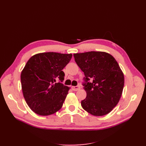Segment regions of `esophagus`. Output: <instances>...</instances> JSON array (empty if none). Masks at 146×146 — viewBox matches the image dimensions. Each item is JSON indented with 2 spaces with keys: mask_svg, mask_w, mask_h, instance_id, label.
Wrapping results in <instances>:
<instances>
[{
  "mask_svg": "<svg viewBox=\"0 0 146 146\" xmlns=\"http://www.w3.org/2000/svg\"><path fill=\"white\" fill-rule=\"evenodd\" d=\"M72 89L73 91H77L78 90H79L80 89V87L79 86H72Z\"/></svg>",
  "mask_w": 146,
  "mask_h": 146,
  "instance_id": "1",
  "label": "esophagus"
}]
</instances>
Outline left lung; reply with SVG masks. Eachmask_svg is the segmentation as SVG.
I'll list each match as a JSON object with an SVG mask.
<instances>
[{"mask_svg":"<svg viewBox=\"0 0 146 146\" xmlns=\"http://www.w3.org/2000/svg\"><path fill=\"white\" fill-rule=\"evenodd\" d=\"M74 56L85 74L82 85L86 98L81 102L82 108L92 115H106L118 104L124 86V77L117 62L104 52L74 54Z\"/></svg>","mask_w":146,"mask_h":146,"instance_id":"obj_1","label":"left lung"}]
</instances>
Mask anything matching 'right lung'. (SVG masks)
Listing matches in <instances>:
<instances>
[{
  "label": "right lung",
  "instance_id": "obj_1",
  "mask_svg": "<svg viewBox=\"0 0 146 146\" xmlns=\"http://www.w3.org/2000/svg\"><path fill=\"white\" fill-rule=\"evenodd\" d=\"M72 56L41 53L31 57L26 63L21 75L22 90L26 102L35 113L48 116L62 107L69 90L61 83L64 77L63 69Z\"/></svg>",
  "mask_w": 146,
  "mask_h": 146
}]
</instances>
